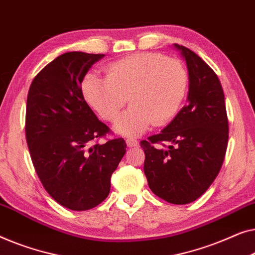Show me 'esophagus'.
<instances>
[{
	"instance_id": "obj_1",
	"label": "esophagus",
	"mask_w": 255,
	"mask_h": 255,
	"mask_svg": "<svg viewBox=\"0 0 255 255\" xmlns=\"http://www.w3.org/2000/svg\"><path fill=\"white\" fill-rule=\"evenodd\" d=\"M126 143H127V145L129 146V148H131V146H137V145H138V141H137V139L131 138V137H128V138L126 139Z\"/></svg>"
}]
</instances>
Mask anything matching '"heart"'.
<instances>
[{
	"label": "heart",
	"instance_id": "obj_1",
	"mask_svg": "<svg viewBox=\"0 0 255 255\" xmlns=\"http://www.w3.org/2000/svg\"><path fill=\"white\" fill-rule=\"evenodd\" d=\"M188 89V74L179 60L156 53H137L114 61L106 78L88 73L81 83L84 99L104 120L114 121L126 105L114 130L137 136L153 124L163 126L177 116Z\"/></svg>",
	"mask_w": 255,
	"mask_h": 255
}]
</instances>
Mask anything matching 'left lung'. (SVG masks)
Instances as JSON below:
<instances>
[{"mask_svg":"<svg viewBox=\"0 0 255 255\" xmlns=\"http://www.w3.org/2000/svg\"><path fill=\"white\" fill-rule=\"evenodd\" d=\"M188 70L187 105L159 134L142 141L144 170L153 194L187 204L213 184L227 152L229 124L224 92L215 71L184 46L173 45ZM162 142L164 148L157 144Z\"/></svg>","mask_w":255,"mask_h":255,"instance_id":"left-lung-1","label":"left lung"}]
</instances>
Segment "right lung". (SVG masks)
<instances>
[{
  "instance_id": "1",
  "label": "right lung",
  "mask_w": 255,
  "mask_h": 255,
  "mask_svg": "<svg viewBox=\"0 0 255 255\" xmlns=\"http://www.w3.org/2000/svg\"><path fill=\"white\" fill-rule=\"evenodd\" d=\"M104 56H57L34 77L27 95L25 131L35 172L48 194L75 211L109 196L111 175L126 153L124 138L92 144L110 130L84 100L81 83Z\"/></svg>"
}]
</instances>
